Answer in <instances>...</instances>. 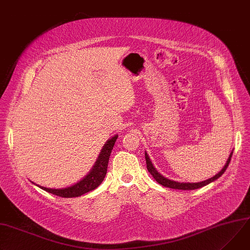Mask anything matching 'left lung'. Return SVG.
I'll return each instance as SVG.
<instances>
[{"mask_svg": "<svg viewBox=\"0 0 250 250\" xmlns=\"http://www.w3.org/2000/svg\"><path fill=\"white\" fill-rule=\"evenodd\" d=\"M232 153H233V152L230 153L228 162H226V165L224 166V167H223L217 174H215V175H214L213 177H211V178H208V179H207V180L201 181V183H195V184L177 183V181H173V180H170V179H167V178L164 177L161 173H158L157 170L154 168V167L152 166V164H151V162H150L149 157H148V155H147L146 152L145 153V156H146V162L147 170H148V172L153 176V178L157 181L158 184L164 186V187H166V188H169L183 189V190H192V189H197V188H202V187H204V186H207V185L212 183V181H214L215 179H217L218 177H220V176L224 173V171L226 170V168H228V167H229V163H230V161H231Z\"/></svg>", "mask_w": 250, "mask_h": 250, "instance_id": "1", "label": "left lung"}]
</instances>
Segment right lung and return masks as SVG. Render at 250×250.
Listing matches in <instances>:
<instances>
[{"label":"right lung","mask_w":250,"mask_h":250,"mask_svg":"<svg viewBox=\"0 0 250 250\" xmlns=\"http://www.w3.org/2000/svg\"><path fill=\"white\" fill-rule=\"evenodd\" d=\"M118 139V135L116 137L111 138L106 142V144L104 146L100 156L98 158V161L94 167V168L90 170V172L81 181H79L78 184L75 186L69 187L66 188H61V189H56V188H47L41 186H38L40 188L46 190L50 193H53L55 195L61 196V197H77L81 196L88 191H92L95 188H97L104 180L105 174H106V169H107V164L109 160V155L111 152V149L115 146V143Z\"/></svg>","instance_id":"add662e5"}]
</instances>
